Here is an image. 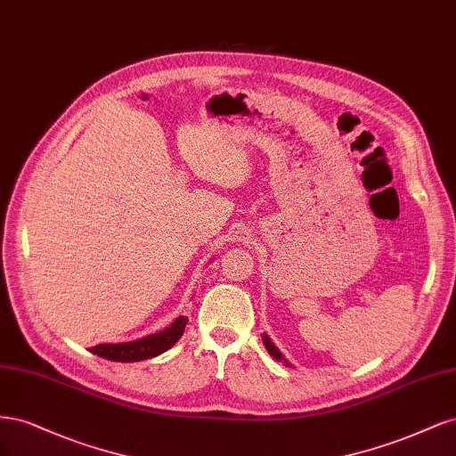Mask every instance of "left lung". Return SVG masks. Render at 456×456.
I'll list each match as a JSON object with an SVG mask.
<instances>
[{
	"instance_id": "left-lung-1",
	"label": "left lung",
	"mask_w": 456,
	"mask_h": 456,
	"mask_svg": "<svg viewBox=\"0 0 456 456\" xmlns=\"http://www.w3.org/2000/svg\"><path fill=\"white\" fill-rule=\"evenodd\" d=\"M261 339H263V345H265V348L269 350V354H271V356H273L274 360H278V362H281V360H284V358H282V354H281V352H278V348H276V346L273 345V341L269 339V337H267V335H263V337H261ZM286 363H288V362H286Z\"/></svg>"
}]
</instances>
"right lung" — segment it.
<instances>
[{"instance_id":"right-lung-1","label":"right lung","mask_w":456,"mask_h":456,"mask_svg":"<svg viewBox=\"0 0 456 456\" xmlns=\"http://www.w3.org/2000/svg\"><path fill=\"white\" fill-rule=\"evenodd\" d=\"M187 324V318L180 316L174 320V324L160 333H153L143 337V339L132 341V343H119V345H96L91 348L93 354L106 358L111 362H140L153 356L163 354L165 350L178 343L183 335Z\"/></svg>"}]
</instances>
